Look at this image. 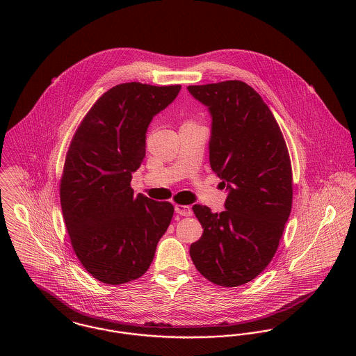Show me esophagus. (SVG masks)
Listing matches in <instances>:
<instances>
[{"label": "esophagus", "instance_id": "34e87169", "mask_svg": "<svg viewBox=\"0 0 356 356\" xmlns=\"http://www.w3.org/2000/svg\"><path fill=\"white\" fill-rule=\"evenodd\" d=\"M175 211H176V213H179L180 216H191V215H192V209H191L189 205L176 204V205H175Z\"/></svg>", "mask_w": 356, "mask_h": 356}]
</instances>
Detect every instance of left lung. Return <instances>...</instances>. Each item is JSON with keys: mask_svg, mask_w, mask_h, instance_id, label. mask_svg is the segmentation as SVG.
Returning <instances> with one entry per match:
<instances>
[{"mask_svg": "<svg viewBox=\"0 0 356 356\" xmlns=\"http://www.w3.org/2000/svg\"><path fill=\"white\" fill-rule=\"evenodd\" d=\"M188 90L211 113L209 164L228 191L220 213L192 207L204 231L189 254L205 279L237 287L270 264L289 218L287 145L270 108L250 85L229 80Z\"/></svg>", "mask_w": 356, "mask_h": 356, "instance_id": "obj_1", "label": "left lung"}]
</instances>
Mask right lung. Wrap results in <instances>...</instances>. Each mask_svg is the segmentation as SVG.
<instances>
[{
	"label": "right lung",
	"instance_id": "1",
	"mask_svg": "<svg viewBox=\"0 0 356 356\" xmlns=\"http://www.w3.org/2000/svg\"><path fill=\"white\" fill-rule=\"evenodd\" d=\"M181 85H116L93 104L72 138L60 200L73 251L85 270L119 286L149 268L173 205L135 195L132 173L145 157L147 129Z\"/></svg>",
	"mask_w": 356,
	"mask_h": 356
}]
</instances>
